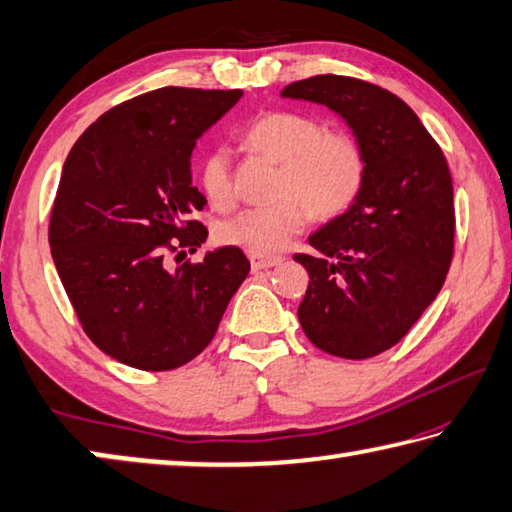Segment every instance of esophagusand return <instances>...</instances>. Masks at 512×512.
<instances>
[{"mask_svg": "<svg viewBox=\"0 0 512 512\" xmlns=\"http://www.w3.org/2000/svg\"><path fill=\"white\" fill-rule=\"evenodd\" d=\"M250 257V266H253V271H259V268H271L282 264V257L280 255H264V253H248Z\"/></svg>", "mask_w": 512, "mask_h": 512, "instance_id": "34e87169", "label": "esophagus"}]
</instances>
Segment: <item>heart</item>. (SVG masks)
Segmentation results:
<instances>
[{
  "label": "heart",
  "mask_w": 512,
  "mask_h": 512,
  "mask_svg": "<svg viewBox=\"0 0 512 512\" xmlns=\"http://www.w3.org/2000/svg\"><path fill=\"white\" fill-rule=\"evenodd\" d=\"M255 153L280 164L275 196L280 201L248 207L219 225L223 244L250 253H275L305 230L314 212L332 219L350 210L368 178V158L352 135L327 131L316 117L291 110H273L257 117L244 133ZM201 185L214 207L235 203L232 160L228 149L216 146L201 160Z\"/></svg>",
  "instance_id": "obj_1"
}]
</instances>
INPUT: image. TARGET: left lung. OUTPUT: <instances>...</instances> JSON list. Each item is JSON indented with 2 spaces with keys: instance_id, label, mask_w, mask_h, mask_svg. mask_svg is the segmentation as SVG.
I'll return each instance as SVG.
<instances>
[{
  "instance_id": "1",
  "label": "left lung",
  "mask_w": 512,
  "mask_h": 512,
  "mask_svg": "<svg viewBox=\"0 0 512 512\" xmlns=\"http://www.w3.org/2000/svg\"><path fill=\"white\" fill-rule=\"evenodd\" d=\"M282 97L316 101L348 121L368 178L345 214L309 237L300 325L318 350L368 359L400 343L443 289L454 257V187L438 142L418 115L379 85L323 74Z\"/></svg>"
}]
</instances>
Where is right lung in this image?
Returning a JSON list of instances; mask_svg holds the SVG:
<instances>
[{
  "label": "right lung",
  "mask_w": 512,
  "mask_h": 512,
  "mask_svg": "<svg viewBox=\"0 0 512 512\" xmlns=\"http://www.w3.org/2000/svg\"><path fill=\"white\" fill-rule=\"evenodd\" d=\"M241 90L160 88L94 121L69 151L51 207L49 246L83 332L126 366H185L214 339L250 271L237 246L185 259L207 239L192 219L196 140Z\"/></svg>",
  "instance_id": "obj_1"
}]
</instances>
